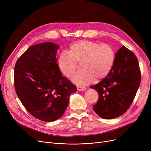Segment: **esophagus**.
<instances>
[{"label": "esophagus", "mask_w": 151, "mask_h": 151, "mask_svg": "<svg viewBox=\"0 0 151 151\" xmlns=\"http://www.w3.org/2000/svg\"><path fill=\"white\" fill-rule=\"evenodd\" d=\"M77 90L78 91H84L86 90V88L85 87H81V86H77Z\"/></svg>", "instance_id": "esophagus-1"}]
</instances>
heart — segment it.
<instances>
[{
	"instance_id": "1",
	"label": "heart",
	"mask_w": 151,
	"mask_h": 151,
	"mask_svg": "<svg viewBox=\"0 0 151 151\" xmlns=\"http://www.w3.org/2000/svg\"><path fill=\"white\" fill-rule=\"evenodd\" d=\"M116 58L113 47L107 43L80 40L71 45L69 52H63L59 58L60 70L67 77L72 76L81 63L83 68L72 81L78 85L91 83L105 78L111 71Z\"/></svg>"
}]
</instances>
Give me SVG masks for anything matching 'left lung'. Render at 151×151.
<instances>
[{"label": "left lung", "instance_id": "1", "mask_svg": "<svg viewBox=\"0 0 151 151\" xmlns=\"http://www.w3.org/2000/svg\"><path fill=\"white\" fill-rule=\"evenodd\" d=\"M141 82V71L136 55L122 46L116 54L110 73L98 84L91 86L99 93L94 111L105 119L125 113L136 96Z\"/></svg>", "mask_w": 151, "mask_h": 151}]
</instances>
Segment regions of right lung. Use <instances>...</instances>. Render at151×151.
<instances>
[{"mask_svg":"<svg viewBox=\"0 0 151 151\" xmlns=\"http://www.w3.org/2000/svg\"><path fill=\"white\" fill-rule=\"evenodd\" d=\"M59 46L44 42L29 47L14 67L17 96L27 111L45 122L60 118L76 87L63 76L57 64Z\"/></svg>","mask_w":151,"mask_h":151,"instance_id":"1","label":"right lung"}]
</instances>
